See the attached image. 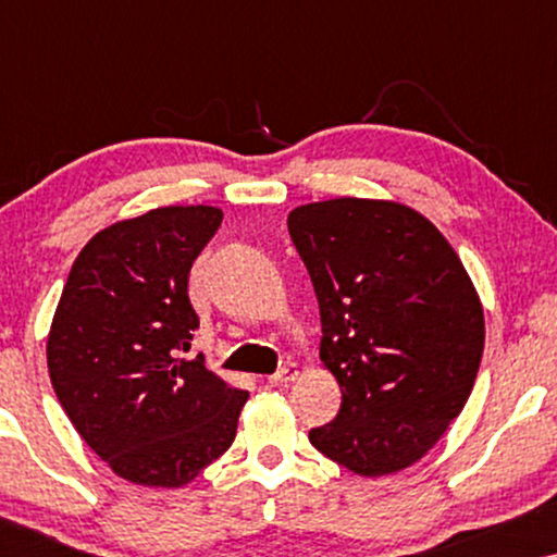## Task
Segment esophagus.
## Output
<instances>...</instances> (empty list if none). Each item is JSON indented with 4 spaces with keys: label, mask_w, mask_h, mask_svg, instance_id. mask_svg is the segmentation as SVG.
I'll return each instance as SVG.
<instances>
[{
    "label": "esophagus",
    "mask_w": 557,
    "mask_h": 557,
    "mask_svg": "<svg viewBox=\"0 0 557 557\" xmlns=\"http://www.w3.org/2000/svg\"><path fill=\"white\" fill-rule=\"evenodd\" d=\"M296 377H299V364L286 362L278 372H273V375L269 377V383L271 385H288V383H294Z\"/></svg>",
    "instance_id": "34e87169"
}]
</instances>
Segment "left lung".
<instances>
[{
  "label": "left lung",
  "mask_w": 557,
  "mask_h": 557,
  "mask_svg": "<svg viewBox=\"0 0 557 557\" xmlns=\"http://www.w3.org/2000/svg\"><path fill=\"white\" fill-rule=\"evenodd\" d=\"M288 233L319 299V357L339 413L309 431L360 476L410 467L467 406L484 352V311L467 269L421 212L339 197L301 205Z\"/></svg>",
  "instance_id": "1"
}]
</instances>
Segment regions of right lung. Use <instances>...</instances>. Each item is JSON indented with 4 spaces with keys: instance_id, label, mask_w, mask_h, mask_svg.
<instances>
[{
    "instance_id": "add662e5",
    "label": "right lung",
    "mask_w": 557,
    "mask_h": 557,
    "mask_svg": "<svg viewBox=\"0 0 557 557\" xmlns=\"http://www.w3.org/2000/svg\"><path fill=\"white\" fill-rule=\"evenodd\" d=\"M223 223L172 205L96 233L75 258L48 337V370L81 438L121 479L182 486L227 451L248 393L185 360L200 326L195 258Z\"/></svg>"
}]
</instances>
